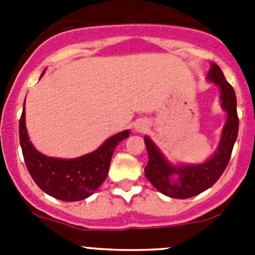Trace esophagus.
Masks as SVG:
<instances>
[{"instance_id": "34e87169", "label": "esophagus", "mask_w": 255, "mask_h": 255, "mask_svg": "<svg viewBox=\"0 0 255 255\" xmlns=\"http://www.w3.org/2000/svg\"><path fill=\"white\" fill-rule=\"evenodd\" d=\"M135 129L138 130V131H144V130L147 129V124L144 123V121H139V123L135 124Z\"/></svg>"}]
</instances>
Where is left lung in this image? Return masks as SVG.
Wrapping results in <instances>:
<instances>
[{"mask_svg":"<svg viewBox=\"0 0 255 255\" xmlns=\"http://www.w3.org/2000/svg\"><path fill=\"white\" fill-rule=\"evenodd\" d=\"M208 79L220 87L222 108L227 112V123L222 130L220 145L211 159L203 164L175 167L164 159L162 153L148 136L144 138L149 157L148 164L144 168L145 176L157 190L167 197L186 199L200 194L220 179L231 158L239 131L235 91L227 83L218 65L212 64Z\"/></svg>","mask_w":255,"mask_h":255,"instance_id":"obj_1","label":"left lung"}]
</instances>
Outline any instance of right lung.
<instances>
[{
	"instance_id": "add662e5",
	"label": "right lung",
	"mask_w": 255,
	"mask_h": 255,
	"mask_svg": "<svg viewBox=\"0 0 255 255\" xmlns=\"http://www.w3.org/2000/svg\"><path fill=\"white\" fill-rule=\"evenodd\" d=\"M130 131L114 135L97 150L74 159L46 157L38 152L26 134L25 111L19 123V136L22 155L30 176L44 193L64 202L83 200L93 194L107 177L115 148L129 138Z\"/></svg>"
}]
</instances>
